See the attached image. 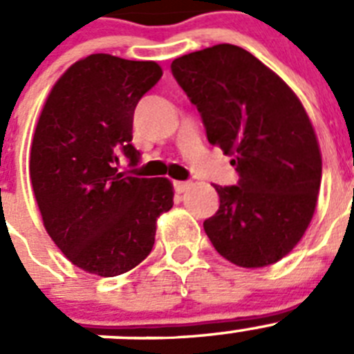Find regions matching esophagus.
I'll list each match as a JSON object with an SVG mask.
<instances>
[{"mask_svg":"<svg viewBox=\"0 0 354 354\" xmlns=\"http://www.w3.org/2000/svg\"><path fill=\"white\" fill-rule=\"evenodd\" d=\"M190 187H192L190 181H174V190H176V194H185Z\"/></svg>","mask_w":354,"mask_h":354,"instance_id":"1","label":"esophagus"}]
</instances>
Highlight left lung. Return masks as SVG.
I'll use <instances>...</instances> for the list:
<instances>
[{
  "instance_id": "1",
  "label": "left lung",
  "mask_w": 354,
  "mask_h": 354,
  "mask_svg": "<svg viewBox=\"0 0 354 354\" xmlns=\"http://www.w3.org/2000/svg\"><path fill=\"white\" fill-rule=\"evenodd\" d=\"M174 78L203 117L207 141L232 157L239 185L220 187L204 230L223 259L272 266L299 244L322 185V151L295 92L244 48L222 43L174 59Z\"/></svg>"
}]
</instances>
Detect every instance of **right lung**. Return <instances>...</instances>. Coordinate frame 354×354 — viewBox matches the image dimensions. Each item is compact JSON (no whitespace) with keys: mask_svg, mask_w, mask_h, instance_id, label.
Returning a JSON list of instances; mask_svg holds the SVG:
<instances>
[{"mask_svg":"<svg viewBox=\"0 0 354 354\" xmlns=\"http://www.w3.org/2000/svg\"><path fill=\"white\" fill-rule=\"evenodd\" d=\"M162 77L153 61L92 54L52 87L36 124L29 176L43 225L73 266L113 277L150 255L157 218L173 207L167 178L118 173L136 104Z\"/></svg>","mask_w":354,"mask_h":354,"instance_id":"right-lung-1","label":"right lung"}]
</instances>
